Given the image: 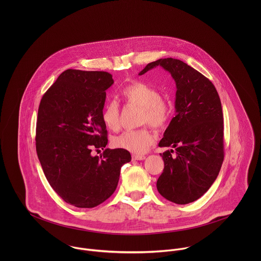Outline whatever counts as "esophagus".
<instances>
[{
  "mask_svg": "<svg viewBox=\"0 0 261 261\" xmlns=\"http://www.w3.org/2000/svg\"><path fill=\"white\" fill-rule=\"evenodd\" d=\"M146 159V155L144 154H133V160L135 161H143Z\"/></svg>",
  "mask_w": 261,
  "mask_h": 261,
  "instance_id": "esophagus-1",
  "label": "esophagus"
}]
</instances>
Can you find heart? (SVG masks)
<instances>
[{
    "label": "heart",
    "instance_id": "obj_1",
    "mask_svg": "<svg viewBox=\"0 0 261 261\" xmlns=\"http://www.w3.org/2000/svg\"><path fill=\"white\" fill-rule=\"evenodd\" d=\"M122 98L128 103L142 108L140 123H149L154 128H163L170 119V108L162 93L153 86L141 81H134L121 90ZM101 120L110 130H117L120 124V112L117 101L110 100L101 112ZM155 138L148 127L126 130L113 139L116 148L134 153H144L154 143Z\"/></svg>",
    "mask_w": 261,
    "mask_h": 261
}]
</instances>
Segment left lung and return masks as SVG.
I'll return each instance as SVG.
<instances>
[{
  "instance_id": "8db88e82",
  "label": "left lung",
  "mask_w": 261,
  "mask_h": 261,
  "mask_svg": "<svg viewBox=\"0 0 261 261\" xmlns=\"http://www.w3.org/2000/svg\"><path fill=\"white\" fill-rule=\"evenodd\" d=\"M161 66L176 82V116L159 147L165 168L156 181L167 200L184 205L198 200L215 182L224 159L223 112L213 83L185 62L165 58L149 63L139 75Z\"/></svg>"
}]
</instances>
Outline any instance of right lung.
Masks as SVG:
<instances>
[{
	"instance_id": "right-lung-1",
	"label": "right lung",
	"mask_w": 261,
	"mask_h": 261,
	"mask_svg": "<svg viewBox=\"0 0 261 261\" xmlns=\"http://www.w3.org/2000/svg\"><path fill=\"white\" fill-rule=\"evenodd\" d=\"M112 75L67 69L43 95L38 110L36 150L47 181L68 204L93 208L115 191L129 151L105 149L101 120ZM104 152L93 156L92 149Z\"/></svg>"
}]
</instances>
